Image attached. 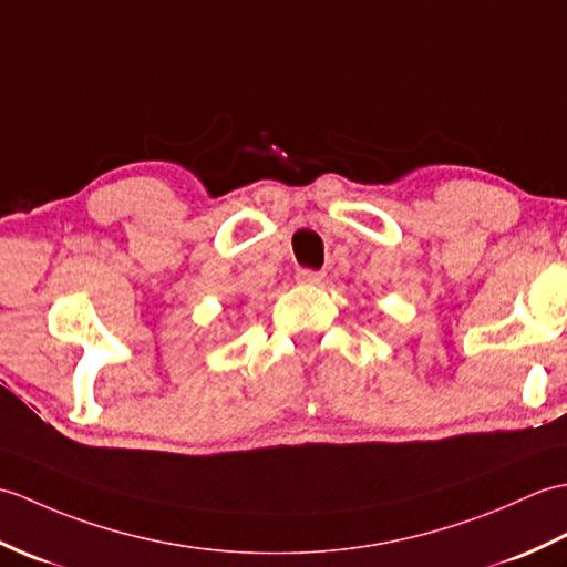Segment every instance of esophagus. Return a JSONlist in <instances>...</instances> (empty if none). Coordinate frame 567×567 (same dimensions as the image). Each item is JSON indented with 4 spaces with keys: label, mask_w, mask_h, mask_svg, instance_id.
<instances>
[{
    "label": "esophagus",
    "mask_w": 567,
    "mask_h": 567,
    "mask_svg": "<svg viewBox=\"0 0 567 567\" xmlns=\"http://www.w3.org/2000/svg\"><path fill=\"white\" fill-rule=\"evenodd\" d=\"M296 279H298L300 284H320V281L324 279V274H322V271H316V269H298Z\"/></svg>",
    "instance_id": "esophagus-1"
}]
</instances>
